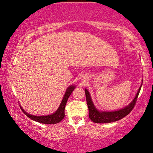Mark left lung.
<instances>
[{
  "label": "left lung",
  "instance_id": "obj_1",
  "mask_svg": "<svg viewBox=\"0 0 153 153\" xmlns=\"http://www.w3.org/2000/svg\"><path fill=\"white\" fill-rule=\"evenodd\" d=\"M143 82V80H142ZM142 85L139 88V90L137 93L135 98L133 99L131 103L128 105L124 107V108L120 109V110L115 111H111V112H106V111H99L95 108L93 102L91 100L90 93L85 88V95L86 99V103H87L88 108V117L92 122L95 123H98V124H104V123H111L113 122H116L123 117H126L127 115L131 112L133 110L134 106H135L137 100L139 93L140 92L141 87Z\"/></svg>",
  "mask_w": 153,
  "mask_h": 153
}]
</instances>
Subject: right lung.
I'll list each match as a JSON object with an SVG mask.
<instances>
[{
  "label": "right lung",
  "mask_w": 153,
  "mask_h": 153,
  "mask_svg": "<svg viewBox=\"0 0 153 153\" xmlns=\"http://www.w3.org/2000/svg\"><path fill=\"white\" fill-rule=\"evenodd\" d=\"M75 88H76V86L73 85H71L67 88L65 94L64 95L62 102H61V104H60V106L58 107V110H57L55 113H52L51 115L45 116H35L27 113L26 111H25L24 109L22 108L21 106H20V108L22 110V112L25 114L27 117H29L31 120L36 121V122L41 123V124H57V123L61 122V121L64 119V117H65V108L66 104H67V102L68 99H69L70 95L71 94V93L73 92V91L74 90Z\"/></svg>",
  "instance_id": "add662e5"
}]
</instances>
